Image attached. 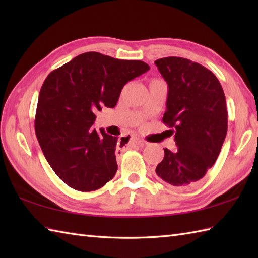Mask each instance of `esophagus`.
I'll return each mask as SVG.
<instances>
[{"label": "esophagus", "mask_w": 258, "mask_h": 258, "mask_svg": "<svg viewBox=\"0 0 258 258\" xmlns=\"http://www.w3.org/2000/svg\"><path fill=\"white\" fill-rule=\"evenodd\" d=\"M138 143H140V141L134 136H124V138H122V144L126 147H133Z\"/></svg>", "instance_id": "esophagus-1"}]
</instances>
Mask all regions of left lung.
I'll return each mask as SVG.
<instances>
[{"instance_id": "8db88e82", "label": "left lung", "mask_w": 258, "mask_h": 258, "mask_svg": "<svg viewBox=\"0 0 258 258\" xmlns=\"http://www.w3.org/2000/svg\"><path fill=\"white\" fill-rule=\"evenodd\" d=\"M155 64L168 85L163 123L177 145L173 152L164 149L156 174L174 187H188L220 155L227 133L225 94L216 76L190 59L169 56Z\"/></svg>"}]
</instances>
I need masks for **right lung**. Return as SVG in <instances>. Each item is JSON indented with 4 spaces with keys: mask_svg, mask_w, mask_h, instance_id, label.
I'll list each match as a JSON object with an SVG mask.
<instances>
[{
    "mask_svg": "<svg viewBox=\"0 0 258 258\" xmlns=\"http://www.w3.org/2000/svg\"><path fill=\"white\" fill-rule=\"evenodd\" d=\"M149 70L142 61L87 52L47 75L38 96L35 133L46 161L70 187L96 190L116 174L117 138L92 128L94 112L113 108L124 85Z\"/></svg>",
    "mask_w": 258,
    "mask_h": 258,
    "instance_id": "obj_1",
    "label": "right lung"
}]
</instances>
